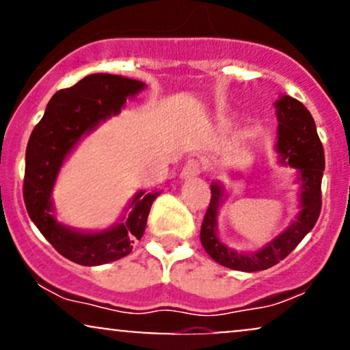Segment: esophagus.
<instances>
[{
  "label": "esophagus",
  "instance_id": "obj_1",
  "mask_svg": "<svg viewBox=\"0 0 350 350\" xmlns=\"http://www.w3.org/2000/svg\"><path fill=\"white\" fill-rule=\"evenodd\" d=\"M200 174V164L198 159H189L180 171V179H192Z\"/></svg>",
  "mask_w": 350,
  "mask_h": 350
}]
</instances>
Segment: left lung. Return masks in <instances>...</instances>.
Returning <instances> with one entry per match:
<instances>
[{
	"label": "left lung",
	"instance_id": "left-lung-1",
	"mask_svg": "<svg viewBox=\"0 0 350 350\" xmlns=\"http://www.w3.org/2000/svg\"><path fill=\"white\" fill-rule=\"evenodd\" d=\"M278 118L276 152L278 163L298 171L299 212L291 226L255 252H235L219 239L217 219L226 200V186L220 180L211 184V204L200 227V242L212 260L239 271H262L280 263L298 247L317 222L321 214V180L324 171V150L316 131V123L303 103L290 95L275 102Z\"/></svg>",
	"mask_w": 350,
	"mask_h": 350
}]
</instances>
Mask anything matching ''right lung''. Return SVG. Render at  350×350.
I'll return each mask as SVG.
<instances>
[{
    "instance_id": "add662e5",
    "label": "right lung",
    "mask_w": 350,
    "mask_h": 350,
    "mask_svg": "<svg viewBox=\"0 0 350 350\" xmlns=\"http://www.w3.org/2000/svg\"><path fill=\"white\" fill-rule=\"evenodd\" d=\"M144 87L139 80L122 75H87L74 87L54 94L31 133L26 150L24 204L47 242L70 262L97 267L131 253L133 243L144 234L152 200L161 194L138 191L128 204V215L98 232L77 230L60 224L51 199L60 167L82 136L118 115L126 98L136 97Z\"/></svg>"
}]
</instances>
